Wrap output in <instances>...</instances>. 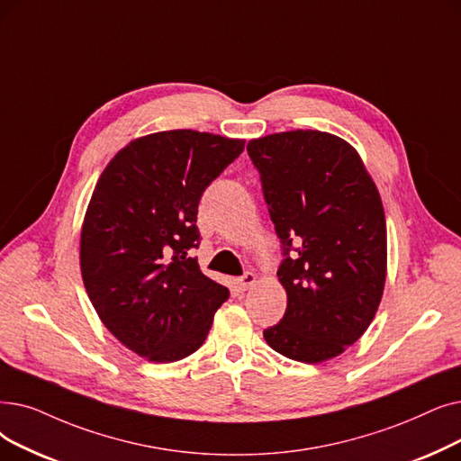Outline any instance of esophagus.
Wrapping results in <instances>:
<instances>
[{"label": "esophagus", "instance_id": "1", "mask_svg": "<svg viewBox=\"0 0 461 461\" xmlns=\"http://www.w3.org/2000/svg\"><path fill=\"white\" fill-rule=\"evenodd\" d=\"M256 283H258V276H256L254 273H250V271L245 273L243 276L237 278V286H239V290H243V292L249 290V288H252Z\"/></svg>", "mask_w": 461, "mask_h": 461}]
</instances>
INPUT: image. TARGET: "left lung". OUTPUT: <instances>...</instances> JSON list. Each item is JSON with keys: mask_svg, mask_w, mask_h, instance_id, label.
Segmentation results:
<instances>
[{"mask_svg": "<svg viewBox=\"0 0 461 461\" xmlns=\"http://www.w3.org/2000/svg\"><path fill=\"white\" fill-rule=\"evenodd\" d=\"M285 259L283 320L266 343L295 362L320 364L366 333L386 283V218L376 185L345 139L295 130L247 145Z\"/></svg>", "mask_w": 461, "mask_h": 461, "instance_id": "1", "label": "left lung"}]
</instances>
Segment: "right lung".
I'll return each instance as SVG.
<instances>
[{
    "label": "right lung",
    "instance_id": "obj_1",
    "mask_svg": "<svg viewBox=\"0 0 461 461\" xmlns=\"http://www.w3.org/2000/svg\"><path fill=\"white\" fill-rule=\"evenodd\" d=\"M243 149V139L158 131L118 150L97 178L81 230L83 283L104 326L149 362L195 352L230 297L188 250L199 245L202 194Z\"/></svg>",
    "mask_w": 461,
    "mask_h": 461
}]
</instances>
